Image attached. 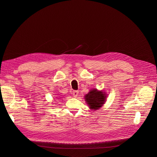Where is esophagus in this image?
Returning <instances> with one entry per match:
<instances>
[{
    "mask_svg": "<svg viewBox=\"0 0 157 157\" xmlns=\"http://www.w3.org/2000/svg\"><path fill=\"white\" fill-rule=\"evenodd\" d=\"M78 93L79 92L77 91V90H75V91L73 92V96L75 97V98H77L78 96Z\"/></svg>",
    "mask_w": 157,
    "mask_h": 157,
    "instance_id": "1",
    "label": "esophagus"
}]
</instances>
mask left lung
Returning <instances> with one entry per match:
<instances>
[{"mask_svg": "<svg viewBox=\"0 0 157 157\" xmlns=\"http://www.w3.org/2000/svg\"><path fill=\"white\" fill-rule=\"evenodd\" d=\"M107 95L103 90L92 89L88 94L85 95L84 99L87 105L92 110H98L105 103Z\"/></svg>", "mask_w": 157, "mask_h": 157, "instance_id": "8db88e82", "label": "left lung"}]
</instances>
